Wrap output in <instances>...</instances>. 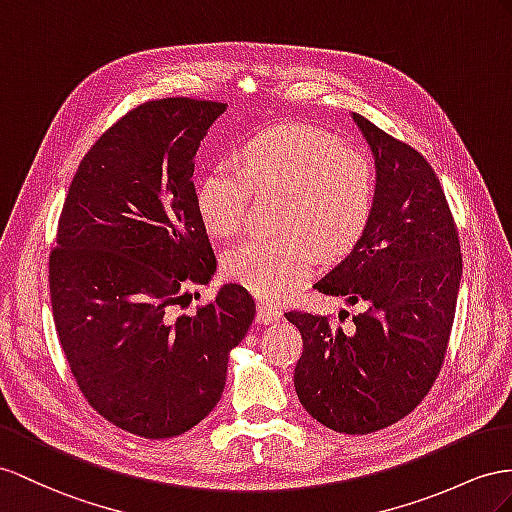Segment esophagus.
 Returning a JSON list of instances; mask_svg holds the SVG:
<instances>
[{"label": "esophagus", "mask_w": 512, "mask_h": 512, "mask_svg": "<svg viewBox=\"0 0 512 512\" xmlns=\"http://www.w3.org/2000/svg\"><path fill=\"white\" fill-rule=\"evenodd\" d=\"M281 320V309L274 307L268 300H259L257 303V322L261 324H270Z\"/></svg>", "instance_id": "34e87169"}]
</instances>
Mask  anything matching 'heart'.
I'll list each match as a JSON object with an SVG mask.
<instances>
[{
  "label": "heart",
  "instance_id": "1",
  "mask_svg": "<svg viewBox=\"0 0 512 512\" xmlns=\"http://www.w3.org/2000/svg\"><path fill=\"white\" fill-rule=\"evenodd\" d=\"M240 166L212 168L199 188V214L216 238L246 225L253 192L281 194L279 235L251 240L225 257V272L255 296L281 298L324 261L355 251L376 207V170L368 155L316 127L285 125L242 144Z\"/></svg>",
  "mask_w": 512,
  "mask_h": 512
}]
</instances>
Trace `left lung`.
Masks as SVG:
<instances>
[{"label": "left lung", "instance_id": "left-lung-1", "mask_svg": "<svg viewBox=\"0 0 512 512\" xmlns=\"http://www.w3.org/2000/svg\"><path fill=\"white\" fill-rule=\"evenodd\" d=\"M352 119L376 157V207L355 251L316 290L368 309L348 329L313 311L294 309L285 318L303 335L294 370L300 404L326 428L368 435L400 422L435 385L448 355L463 255L426 157L361 114Z\"/></svg>", "mask_w": 512, "mask_h": 512}]
</instances>
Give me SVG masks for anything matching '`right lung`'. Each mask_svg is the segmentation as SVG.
<instances>
[{
	"instance_id": "right-lung-1",
	"label": "right lung",
	"mask_w": 512,
	"mask_h": 512,
	"mask_svg": "<svg viewBox=\"0 0 512 512\" xmlns=\"http://www.w3.org/2000/svg\"><path fill=\"white\" fill-rule=\"evenodd\" d=\"M227 103L168 97L121 116L82 157L49 253L51 311L77 387L110 424L144 439L194 428L218 404L229 350L255 300L216 272L194 190V155Z\"/></svg>"
}]
</instances>
